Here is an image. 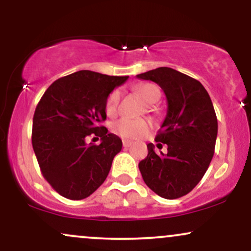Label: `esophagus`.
<instances>
[{
  "mask_svg": "<svg viewBox=\"0 0 251 251\" xmlns=\"http://www.w3.org/2000/svg\"><path fill=\"white\" fill-rule=\"evenodd\" d=\"M132 144H133V142H131V140H124L123 142V146L125 149H127V148H129V146L132 145Z\"/></svg>",
  "mask_w": 251,
  "mask_h": 251,
  "instance_id": "34e87169",
  "label": "esophagus"
}]
</instances>
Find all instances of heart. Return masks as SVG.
<instances>
[{"label":"heart","instance_id":"obj_1","mask_svg":"<svg viewBox=\"0 0 251 251\" xmlns=\"http://www.w3.org/2000/svg\"><path fill=\"white\" fill-rule=\"evenodd\" d=\"M138 93L148 103H154L159 100L160 91L153 83H143L137 87ZM120 89H114L109 93L106 99V112L108 114H114L117 112L118 106L120 102ZM150 122L145 119H128L123 118L118 120L113 125V129L118 134L124 138H138L149 131Z\"/></svg>","mask_w":251,"mask_h":251}]
</instances>
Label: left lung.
<instances>
[{"instance_id":"left-lung-1","label":"left lung","mask_w":251,"mask_h":251,"mask_svg":"<svg viewBox=\"0 0 251 251\" xmlns=\"http://www.w3.org/2000/svg\"><path fill=\"white\" fill-rule=\"evenodd\" d=\"M137 77L158 83L168 100L166 117L155 135V142L166 144L168 151L155 152L153 144H148L140 174L160 197H183L200 183L214 157L218 129L214 105L198 80L172 68H155Z\"/></svg>"}]
</instances>
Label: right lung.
<instances>
[{
    "label": "right lung",
    "mask_w": 251,
    "mask_h": 251,
    "mask_svg": "<svg viewBox=\"0 0 251 251\" xmlns=\"http://www.w3.org/2000/svg\"><path fill=\"white\" fill-rule=\"evenodd\" d=\"M127 77L75 72L55 80L37 103L31 144L43 177L62 197L83 200L107 178L123 142L100 124L109 93ZM89 135L102 143L87 144Z\"/></svg>",
    "instance_id": "1"
}]
</instances>
